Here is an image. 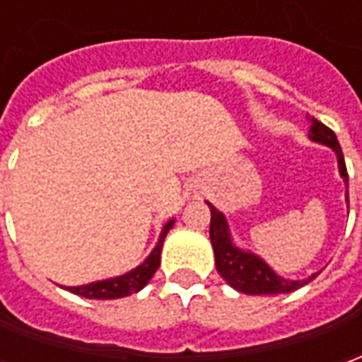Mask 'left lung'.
Returning <instances> with one entry per match:
<instances>
[{
    "mask_svg": "<svg viewBox=\"0 0 362 362\" xmlns=\"http://www.w3.org/2000/svg\"><path fill=\"white\" fill-rule=\"evenodd\" d=\"M310 139L324 143L335 151L337 160H339V173L345 178V182L349 180L343 151L334 132L316 118H312ZM347 202H349V192H347ZM209 209H211L209 238H211L213 250H215V266H217L221 277L227 281L230 287H235L236 291H240L244 295H283V293H291V291L304 287L308 281L316 277V275H312L310 279L303 281L283 279L281 275H277L267 267L264 259H259L258 256L248 254V252L238 250L235 244L230 243L225 217L213 205H209Z\"/></svg>",
    "mask_w": 362,
    "mask_h": 362,
    "instance_id": "1",
    "label": "left lung"
}]
</instances>
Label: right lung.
Instances as JSON below:
<instances>
[{"label": "right lung", "mask_w": 362, "mask_h": 362, "mask_svg": "<svg viewBox=\"0 0 362 362\" xmlns=\"http://www.w3.org/2000/svg\"><path fill=\"white\" fill-rule=\"evenodd\" d=\"M174 221H168L160 233L155 250L151 252V256L141 266L135 267L134 272L119 275L114 279L96 281V283H89V285H81V287H67V291H71L74 295L85 296V298H98V300H110V298H119V296H127L132 293H137L139 288H143L149 279L153 277V273L157 272L160 266V250H163V243H165L166 233L173 228Z\"/></svg>", "instance_id": "1"}]
</instances>
